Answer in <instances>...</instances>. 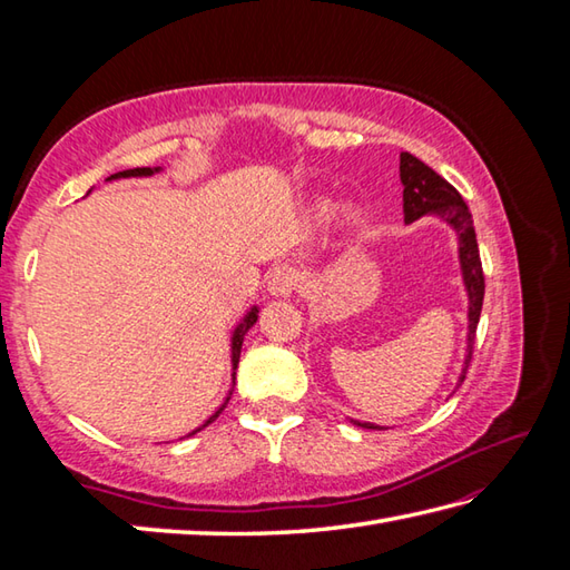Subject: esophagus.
Instances as JSON below:
<instances>
[{"label": "esophagus", "instance_id": "esophagus-1", "mask_svg": "<svg viewBox=\"0 0 570 570\" xmlns=\"http://www.w3.org/2000/svg\"><path fill=\"white\" fill-rule=\"evenodd\" d=\"M304 282V276L292 264H282L272 269L269 282H266V292L272 296H292L296 288Z\"/></svg>", "mask_w": 570, "mask_h": 570}]
</instances>
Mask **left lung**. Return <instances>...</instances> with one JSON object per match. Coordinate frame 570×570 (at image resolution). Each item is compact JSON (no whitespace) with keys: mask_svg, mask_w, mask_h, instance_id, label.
Masks as SVG:
<instances>
[{"mask_svg":"<svg viewBox=\"0 0 570 570\" xmlns=\"http://www.w3.org/2000/svg\"><path fill=\"white\" fill-rule=\"evenodd\" d=\"M399 178L404 186V223H414L423 215H435L458 235V259H460V274H463V286L468 294V337H465V360L463 370H460L458 384H463L465 372L472 357V343H475V331L482 311V298H485V276H482V262L480 249L475 239V227H472V217L465 200L460 193L448 184L445 178L416 159L414 154L404 151L399 156ZM350 423L362 429H384L377 423L350 419Z\"/></svg>","mask_w":570,"mask_h":570,"instance_id":"left-lung-1","label":"left lung"}]
</instances>
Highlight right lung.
Returning <instances> with one entry per match:
<instances>
[{
    "label": "right lung",
    "instance_id": "right-lung-1",
    "mask_svg": "<svg viewBox=\"0 0 570 570\" xmlns=\"http://www.w3.org/2000/svg\"><path fill=\"white\" fill-rule=\"evenodd\" d=\"M161 171V166H154V168H127V171H119V174H112L110 178L107 180H117V178H144V176H154V174H159ZM257 318H259V308L257 306H252L247 313H245V318H242L237 325H235V331H233V337H229V357H233V390H235V370H237V362H239V353H242V343H245V335H247V331L252 328L254 323H257ZM233 390L227 392V396H225V402L220 404V409L215 411V414L203 423V426H198L196 431H190L188 435H196L198 431H203L205 426H208V423H213L217 416L223 414V409L227 406V402H229V396H233Z\"/></svg>",
    "mask_w": 570,
    "mask_h": 570
}]
</instances>
